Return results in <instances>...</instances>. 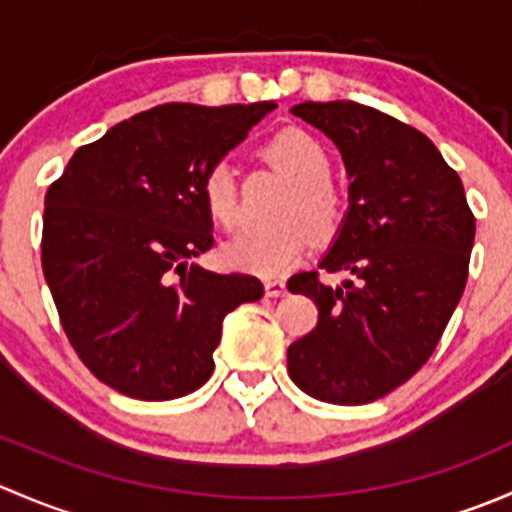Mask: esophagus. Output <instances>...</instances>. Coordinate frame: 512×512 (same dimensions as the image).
Segmentation results:
<instances>
[{
    "label": "esophagus",
    "mask_w": 512,
    "mask_h": 512,
    "mask_svg": "<svg viewBox=\"0 0 512 512\" xmlns=\"http://www.w3.org/2000/svg\"><path fill=\"white\" fill-rule=\"evenodd\" d=\"M287 292V285L282 280H265V294L267 297H282Z\"/></svg>",
    "instance_id": "esophagus-1"
}]
</instances>
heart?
<instances>
[{
    "label": "heart",
    "instance_id": "b5f03b06",
    "mask_svg": "<svg viewBox=\"0 0 512 512\" xmlns=\"http://www.w3.org/2000/svg\"><path fill=\"white\" fill-rule=\"evenodd\" d=\"M262 156L270 160L294 188L280 210L285 223L270 230H247L223 242L220 260L230 270L247 275L277 277L292 270L304 257L309 237L327 240L342 227L344 205L342 193L332 185V158L327 148L309 133L289 128L277 133L262 148ZM203 203L210 218L220 227H232L240 215L237 203L235 168L225 160L215 163L203 178ZM313 232L309 233L308 230Z\"/></svg>",
    "mask_w": 512,
    "mask_h": 512
}]
</instances>
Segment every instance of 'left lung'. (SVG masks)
Here are the masks:
<instances>
[{
  "instance_id": "1",
  "label": "left lung",
  "mask_w": 512,
  "mask_h": 512,
  "mask_svg": "<svg viewBox=\"0 0 512 512\" xmlns=\"http://www.w3.org/2000/svg\"><path fill=\"white\" fill-rule=\"evenodd\" d=\"M294 116L339 148L349 208L317 272L287 282L319 309L317 327L287 349L289 379L312 399H381L428 361L468 280L476 218L461 178L416 128L354 101H304Z\"/></svg>"
}]
</instances>
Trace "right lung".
I'll list each match as a JSON object with an SVG mask.
<instances>
[{
	"label": "right lung",
	"mask_w": 512,
	"mask_h": 512,
	"mask_svg": "<svg viewBox=\"0 0 512 512\" xmlns=\"http://www.w3.org/2000/svg\"><path fill=\"white\" fill-rule=\"evenodd\" d=\"M275 101L165 103L81 146L44 200L41 267L91 374L141 401L193 394L215 369L223 319L262 297L250 275L195 262L213 247L203 178Z\"/></svg>",
	"instance_id": "obj_1"
}]
</instances>
